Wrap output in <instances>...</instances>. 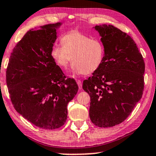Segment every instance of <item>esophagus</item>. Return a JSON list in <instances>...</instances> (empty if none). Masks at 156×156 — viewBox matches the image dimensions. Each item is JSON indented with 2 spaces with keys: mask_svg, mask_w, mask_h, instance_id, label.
<instances>
[{
  "mask_svg": "<svg viewBox=\"0 0 156 156\" xmlns=\"http://www.w3.org/2000/svg\"><path fill=\"white\" fill-rule=\"evenodd\" d=\"M76 83H77L79 88H80V89H81V88H82V82H81L80 80H77L76 81Z\"/></svg>",
  "mask_w": 156,
  "mask_h": 156,
  "instance_id": "obj_1",
  "label": "esophagus"
}]
</instances>
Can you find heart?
I'll list each match as a JSON object with an SVG mask.
<instances>
[{
	"mask_svg": "<svg viewBox=\"0 0 156 156\" xmlns=\"http://www.w3.org/2000/svg\"><path fill=\"white\" fill-rule=\"evenodd\" d=\"M61 43L62 47L54 45L51 52L59 67L66 68L72 59L71 70L77 75L90 74L99 68L104 56V47L98 39L74 30L64 35Z\"/></svg>",
	"mask_w": 156,
	"mask_h": 156,
	"instance_id": "heart-1",
	"label": "heart"
}]
</instances>
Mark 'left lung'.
Instances as JSON below:
<instances>
[{
  "label": "left lung",
  "mask_w": 156,
  "mask_h": 156,
  "mask_svg": "<svg viewBox=\"0 0 156 156\" xmlns=\"http://www.w3.org/2000/svg\"><path fill=\"white\" fill-rule=\"evenodd\" d=\"M93 28L101 37L104 56L82 88L90 97V121L100 128H110L125 121L142 98L145 64L127 33L112 25Z\"/></svg>",
  "instance_id": "obj_1"
}]
</instances>
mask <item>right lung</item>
Instances as JSON below:
<instances>
[{
  "mask_svg": "<svg viewBox=\"0 0 156 156\" xmlns=\"http://www.w3.org/2000/svg\"><path fill=\"white\" fill-rule=\"evenodd\" d=\"M62 23L31 29L12 50L6 83L14 109L38 128L54 130L68 118L67 105L78 86L64 76L51 52Z\"/></svg>",
  "mask_w": 156,
  "mask_h": 156,
  "instance_id": "add662e5",
  "label": "right lung"
}]
</instances>
